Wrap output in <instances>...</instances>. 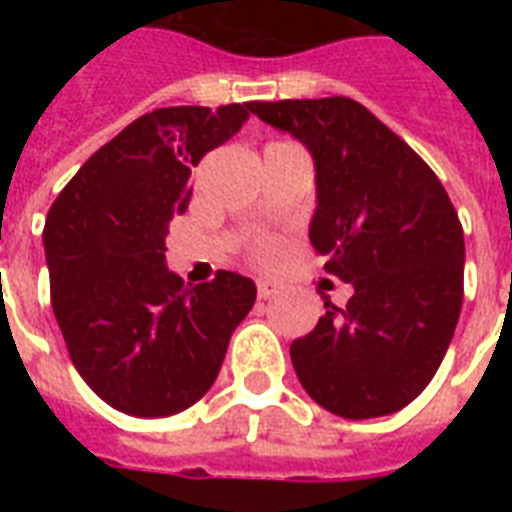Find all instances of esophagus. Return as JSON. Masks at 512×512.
Here are the masks:
<instances>
[{
  "mask_svg": "<svg viewBox=\"0 0 512 512\" xmlns=\"http://www.w3.org/2000/svg\"><path fill=\"white\" fill-rule=\"evenodd\" d=\"M279 295V284L271 279H260L257 281V297L260 300H271V297Z\"/></svg>",
  "mask_w": 512,
  "mask_h": 512,
  "instance_id": "obj_1",
  "label": "esophagus"
}]
</instances>
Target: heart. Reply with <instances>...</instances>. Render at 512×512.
<instances>
[{"mask_svg":"<svg viewBox=\"0 0 512 512\" xmlns=\"http://www.w3.org/2000/svg\"><path fill=\"white\" fill-rule=\"evenodd\" d=\"M276 252H279V247H276V244H273V241H268V239H263L255 247L257 260H263V263H271L273 257H276Z\"/></svg>","mask_w":512,"mask_h":512,"instance_id":"b5f03b06","label":"heart"}]
</instances>
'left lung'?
Here are the masks:
<instances>
[{
  "instance_id": "8db88e82",
  "label": "left lung",
  "mask_w": 512,
  "mask_h": 512,
  "mask_svg": "<svg viewBox=\"0 0 512 512\" xmlns=\"http://www.w3.org/2000/svg\"><path fill=\"white\" fill-rule=\"evenodd\" d=\"M300 140L316 170L311 244L353 287L289 345L297 380L327 412L369 420L412 404L446 356L462 308L465 236L428 164L350 98L252 103Z\"/></svg>"
}]
</instances>
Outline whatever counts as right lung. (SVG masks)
<instances>
[{
    "label": "right lung",
    "instance_id": "obj_1",
    "mask_svg": "<svg viewBox=\"0 0 512 512\" xmlns=\"http://www.w3.org/2000/svg\"><path fill=\"white\" fill-rule=\"evenodd\" d=\"M252 103L156 108L82 164L44 223L52 311L82 380L132 417L199 401L247 319L255 281L217 271L185 284L167 268V228L191 201V167L249 119Z\"/></svg>",
    "mask_w": 512,
    "mask_h": 512
}]
</instances>
